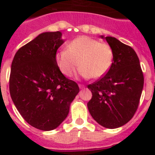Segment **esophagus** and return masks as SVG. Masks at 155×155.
Wrapping results in <instances>:
<instances>
[{"mask_svg":"<svg viewBox=\"0 0 155 155\" xmlns=\"http://www.w3.org/2000/svg\"><path fill=\"white\" fill-rule=\"evenodd\" d=\"M79 87H80V89H83V88H84L85 86H84V85H83V84H79Z\"/></svg>","mask_w":155,"mask_h":155,"instance_id":"esophagus-1","label":"esophagus"}]
</instances>
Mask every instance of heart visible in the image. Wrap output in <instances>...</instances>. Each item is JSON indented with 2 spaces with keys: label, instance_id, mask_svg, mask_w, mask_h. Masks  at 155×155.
<instances>
[{
  "label": "heart",
  "instance_id": "heart-1",
  "mask_svg": "<svg viewBox=\"0 0 155 155\" xmlns=\"http://www.w3.org/2000/svg\"><path fill=\"white\" fill-rule=\"evenodd\" d=\"M58 70L67 77L72 76L80 64L83 77L99 79L105 75L113 64V51L107 43L88 36H80L68 44V49L55 54Z\"/></svg>",
  "mask_w": 155,
  "mask_h": 155
}]
</instances>
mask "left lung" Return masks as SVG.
Returning a JSON list of instances; mask_svg holds the SVG:
<instances>
[{"instance_id":"left-lung-1","label":"left lung","mask_w":155,"mask_h":155,"mask_svg":"<svg viewBox=\"0 0 155 155\" xmlns=\"http://www.w3.org/2000/svg\"><path fill=\"white\" fill-rule=\"evenodd\" d=\"M113 51V64L106 75L87 85L92 97L87 108L99 125L116 129L134 117L142 95L144 77L139 58L132 47L116 38L101 36Z\"/></svg>"}]
</instances>
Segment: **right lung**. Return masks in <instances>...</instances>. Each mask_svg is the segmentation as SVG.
Wrapping results in <instances>:
<instances>
[{
	"label": "right lung",
	"instance_id": "add662e5",
	"mask_svg": "<svg viewBox=\"0 0 155 155\" xmlns=\"http://www.w3.org/2000/svg\"><path fill=\"white\" fill-rule=\"evenodd\" d=\"M63 42L60 31L42 33L18 50L11 65L9 92L14 105L26 122L44 131L65 120L80 92L55 63Z\"/></svg>",
	"mask_w": 155,
	"mask_h": 155
}]
</instances>
